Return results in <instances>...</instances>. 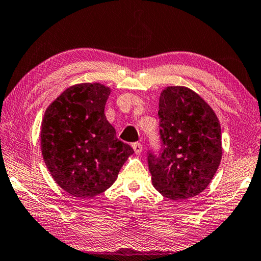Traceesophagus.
Returning <instances> with one entry per match:
<instances>
[{
  "instance_id": "obj_1",
  "label": "esophagus",
  "mask_w": 261,
  "mask_h": 261,
  "mask_svg": "<svg viewBox=\"0 0 261 261\" xmlns=\"http://www.w3.org/2000/svg\"><path fill=\"white\" fill-rule=\"evenodd\" d=\"M132 148H134L136 154H140L141 151H143V145H141L140 143H134L132 144Z\"/></svg>"
}]
</instances>
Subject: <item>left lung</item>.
<instances>
[{
	"label": "left lung",
	"instance_id": "left-lung-1",
	"mask_svg": "<svg viewBox=\"0 0 261 261\" xmlns=\"http://www.w3.org/2000/svg\"><path fill=\"white\" fill-rule=\"evenodd\" d=\"M162 141L148 154L153 187L173 200L192 198L208 187L222 159L219 118L211 106L185 86H168L159 99Z\"/></svg>",
	"mask_w": 261,
	"mask_h": 261
}]
</instances>
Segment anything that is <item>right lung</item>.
<instances>
[{
  "label": "right lung",
  "mask_w": 261,
  "mask_h": 261,
  "mask_svg": "<svg viewBox=\"0 0 261 261\" xmlns=\"http://www.w3.org/2000/svg\"><path fill=\"white\" fill-rule=\"evenodd\" d=\"M110 92L100 83L76 84L45 112L40 132L43 161L59 187L73 197L105 192L134 154L106 118Z\"/></svg>",
  "instance_id": "add662e5"
}]
</instances>
